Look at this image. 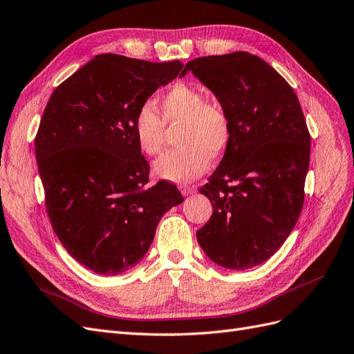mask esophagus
Returning a JSON list of instances; mask_svg holds the SVG:
<instances>
[{
	"label": "esophagus",
	"mask_w": 354,
	"mask_h": 354,
	"mask_svg": "<svg viewBox=\"0 0 354 354\" xmlns=\"http://www.w3.org/2000/svg\"><path fill=\"white\" fill-rule=\"evenodd\" d=\"M180 192H181V195H183V196H190V195L196 194V187H190V186H181V187H180Z\"/></svg>",
	"instance_id": "esophagus-1"
}]
</instances>
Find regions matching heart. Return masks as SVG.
I'll return each mask as SVG.
<instances>
[{
    "mask_svg": "<svg viewBox=\"0 0 354 354\" xmlns=\"http://www.w3.org/2000/svg\"><path fill=\"white\" fill-rule=\"evenodd\" d=\"M159 113L143 104L134 118V136L146 156L160 153L167 128L178 127V149L153 162L159 178L185 185L196 180L209 167L211 158H220L230 143L232 124L217 103L207 102L205 94L189 84H176L159 100Z\"/></svg>",
    "mask_w": 354,
    "mask_h": 354,
    "instance_id": "obj_1",
    "label": "heart"
}]
</instances>
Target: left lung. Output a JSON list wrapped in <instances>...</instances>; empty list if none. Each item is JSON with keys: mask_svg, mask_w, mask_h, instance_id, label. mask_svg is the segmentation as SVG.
Masks as SVG:
<instances>
[{"mask_svg": "<svg viewBox=\"0 0 354 354\" xmlns=\"http://www.w3.org/2000/svg\"><path fill=\"white\" fill-rule=\"evenodd\" d=\"M227 113L232 138L201 187L212 216L196 238L208 259L246 270L281 248L301 214L310 134L297 94L269 63L246 51L190 60Z\"/></svg>", "mask_w": 354, "mask_h": 354, "instance_id": "8db88e82", "label": "left lung"}]
</instances>
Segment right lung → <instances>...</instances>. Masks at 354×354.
<instances>
[{"label":"right lung","instance_id":"1","mask_svg":"<svg viewBox=\"0 0 354 354\" xmlns=\"http://www.w3.org/2000/svg\"><path fill=\"white\" fill-rule=\"evenodd\" d=\"M181 69L180 60L99 55L59 85L42 113L35 155L51 226L94 273L121 274L140 263L159 220L185 201L165 180L147 186L134 136L137 111Z\"/></svg>","mask_w":354,"mask_h":354}]
</instances>
